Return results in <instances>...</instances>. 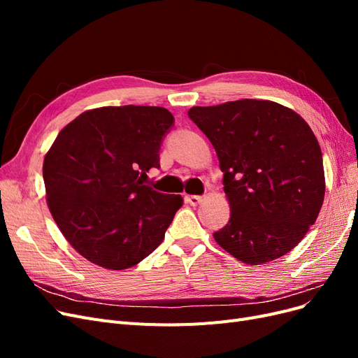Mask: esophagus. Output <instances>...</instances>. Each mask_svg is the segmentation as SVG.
<instances>
[{
    "mask_svg": "<svg viewBox=\"0 0 358 358\" xmlns=\"http://www.w3.org/2000/svg\"><path fill=\"white\" fill-rule=\"evenodd\" d=\"M203 197L201 196H187V201L191 204V206H197L199 203H201Z\"/></svg>",
    "mask_w": 358,
    "mask_h": 358,
    "instance_id": "esophagus-1",
    "label": "esophagus"
}]
</instances>
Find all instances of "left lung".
Instances as JSON below:
<instances>
[{
	"mask_svg": "<svg viewBox=\"0 0 358 358\" xmlns=\"http://www.w3.org/2000/svg\"><path fill=\"white\" fill-rule=\"evenodd\" d=\"M224 173L230 221L213 237L242 263L258 266L294 248L321 210L322 154L305 119L266 100L192 107Z\"/></svg>",
	"mask_w": 358,
	"mask_h": 358,
	"instance_id": "1",
	"label": "left lung"
}]
</instances>
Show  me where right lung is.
<instances>
[{
    "instance_id": "right-lung-1",
    "label": "right lung",
    "mask_w": 358,
    "mask_h": 358,
    "mask_svg": "<svg viewBox=\"0 0 358 358\" xmlns=\"http://www.w3.org/2000/svg\"><path fill=\"white\" fill-rule=\"evenodd\" d=\"M175 117L164 107L119 106L83 112L43 162L49 210L69 243L104 268L142 262L164 239L183 200L145 180Z\"/></svg>"
}]
</instances>
